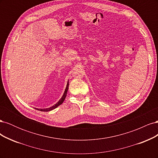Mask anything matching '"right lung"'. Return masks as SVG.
<instances>
[{"label":"right lung","instance_id":"1","mask_svg":"<svg viewBox=\"0 0 158 158\" xmlns=\"http://www.w3.org/2000/svg\"><path fill=\"white\" fill-rule=\"evenodd\" d=\"M69 81H68V82H67V85H66V89H65V90H64V94H63V96H62V98L60 99V100L59 101L57 102L56 104H55L54 106H52V107H49V108H46V109H37V110H40V111H51V110H52V109H55V108H56L58 106H59L60 105H61L62 103H63V102L64 101V99H65V98H66V94H67V92H68V89H69Z\"/></svg>","mask_w":158,"mask_h":158}]
</instances>
